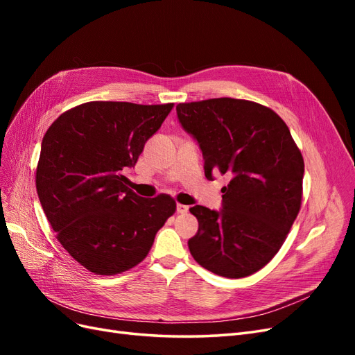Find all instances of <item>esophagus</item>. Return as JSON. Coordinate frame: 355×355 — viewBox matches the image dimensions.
Segmentation results:
<instances>
[{
    "label": "esophagus",
    "mask_w": 355,
    "mask_h": 355,
    "mask_svg": "<svg viewBox=\"0 0 355 355\" xmlns=\"http://www.w3.org/2000/svg\"><path fill=\"white\" fill-rule=\"evenodd\" d=\"M176 210H178V213H180V214H184V213H187L188 210H189V207L188 206H185V204H178V207H176Z\"/></svg>",
    "instance_id": "34e87169"
}]
</instances>
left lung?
<instances>
[{"instance_id":"8db88e82","label":"left lung","mask_w":355,"mask_h":355,"mask_svg":"<svg viewBox=\"0 0 355 355\" xmlns=\"http://www.w3.org/2000/svg\"><path fill=\"white\" fill-rule=\"evenodd\" d=\"M178 118L204 155V173L231 178L222 188L223 209L194 206L198 232L188 241L207 271L252 275L282 249L302 204L304 157L287 124L271 108L218 98L179 103Z\"/></svg>"}]
</instances>
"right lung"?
<instances>
[{"label":"right lung","mask_w":355,"mask_h":355,"mask_svg":"<svg viewBox=\"0 0 355 355\" xmlns=\"http://www.w3.org/2000/svg\"><path fill=\"white\" fill-rule=\"evenodd\" d=\"M173 105L81 103L42 137L35 173L42 210L63 249L96 275L141 263L176 211L173 197H139L121 173L136 166Z\"/></svg>","instance_id":"obj_1"}]
</instances>
